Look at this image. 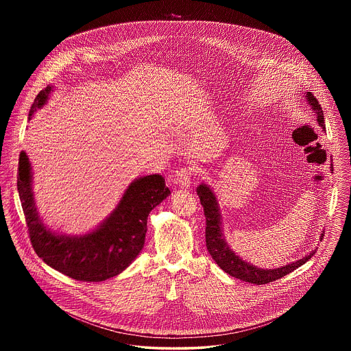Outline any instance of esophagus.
Returning a JSON list of instances; mask_svg holds the SVG:
<instances>
[{
    "mask_svg": "<svg viewBox=\"0 0 351 351\" xmlns=\"http://www.w3.org/2000/svg\"><path fill=\"white\" fill-rule=\"evenodd\" d=\"M191 180H192V173L189 168H182L175 173L173 182L178 184L182 189H188L191 186Z\"/></svg>",
    "mask_w": 351,
    "mask_h": 351,
    "instance_id": "obj_1",
    "label": "esophagus"
}]
</instances>
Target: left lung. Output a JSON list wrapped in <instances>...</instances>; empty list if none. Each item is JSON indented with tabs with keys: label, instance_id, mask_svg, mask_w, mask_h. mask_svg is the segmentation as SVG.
Masks as SVG:
<instances>
[{
	"label": "left lung",
	"instance_id": "8db88e82",
	"mask_svg": "<svg viewBox=\"0 0 351 351\" xmlns=\"http://www.w3.org/2000/svg\"><path fill=\"white\" fill-rule=\"evenodd\" d=\"M305 97L317 116L318 125L325 130L324 112L321 105L318 104L317 99L311 92H306ZM330 168L333 169V167ZM197 195L200 197L201 205L204 208V215L206 217L205 241H206L208 252L212 255L213 261L217 263L218 266L230 276L247 283L256 284V285L271 283L283 278L287 274L295 271L296 268L300 267L315 255L316 250L309 252L308 255H305L304 258H301L296 262L288 263L282 267L272 268V269L252 266L249 262L241 259V256H238L228 245L222 230V218H221L222 216L219 212L218 201L212 188L208 184H200L197 186ZM322 238H324V232L319 235L321 241Z\"/></svg>",
	"mask_w": 351,
	"mask_h": 351
}]
</instances>
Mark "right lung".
I'll list each match as a JSON object with an SVG mask.
<instances>
[{
  "label": "right lung",
  "instance_id": "right-lung-1",
  "mask_svg": "<svg viewBox=\"0 0 351 351\" xmlns=\"http://www.w3.org/2000/svg\"><path fill=\"white\" fill-rule=\"evenodd\" d=\"M52 90L53 86L47 85L38 93L29 119L45 106ZM17 188L36 255L50 267L80 282H104L130 266L143 249L151 210L171 195L162 175L138 178L95 230L66 235L43 223L35 206L32 163L25 151L19 154Z\"/></svg>",
  "mask_w": 351,
  "mask_h": 351
}]
</instances>
